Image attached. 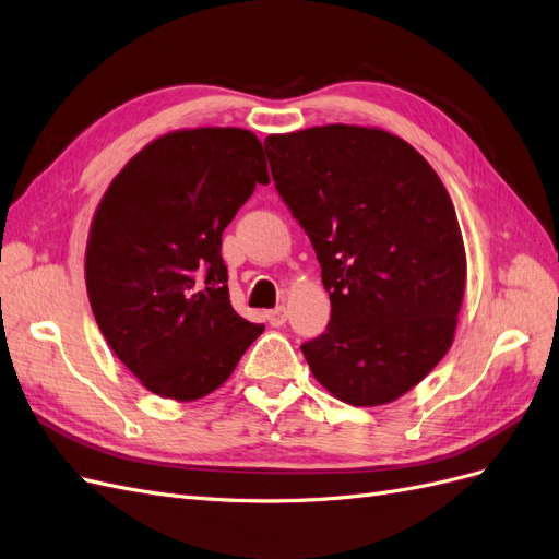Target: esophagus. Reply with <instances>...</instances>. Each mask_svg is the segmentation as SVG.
<instances>
[{"label": "esophagus", "instance_id": "obj_1", "mask_svg": "<svg viewBox=\"0 0 559 559\" xmlns=\"http://www.w3.org/2000/svg\"><path fill=\"white\" fill-rule=\"evenodd\" d=\"M265 319H267V324L270 326H282L284 321H286V308L284 306H277V308H273V310H267L265 312Z\"/></svg>", "mask_w": 559, "mask_h": 559}]
</instances>
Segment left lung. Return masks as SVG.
<instances>
[{"instance_id":"1","label":"left lung","mask_w":559,"mask_h":559,"mask_svg":"<svg viewBox=\"0 0 559 559\" xmlns=\"http://www.w3.org/2000/svg\"><path fill=\"white\" fill-rule=\"evenodd\" d=\"M265 154L331 298L326 331L300 345L312 376L349 405L399 399L445 357L464 298V242L443 181L376 128L270 134Z\"/></svg>"}]
</instances>
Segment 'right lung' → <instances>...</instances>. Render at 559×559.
Here are the masks:
<instances>
[{
    "mask_svg": "<svg viewBox=\"0 0 559 559\" xmlns=\"http://www.w3.org/2000/svg\"><path fill=\"white\" fill-rule=\"evenodd\" d=\"M267 181L253 132L179 130L144 146L99 202L86 251L91 308L148 392H214L263 333L230 306L222 235Z\"/></svg>",
    "mask_w": 559,
    "mask_h": 559,
    "instance_id": "obj_1",
    "label": "right lung"
}]
</instances>
